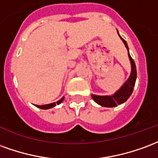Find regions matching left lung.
Returning a JSON list of instances; mask_svg holds the SVG:
<instances>
[{
  "label": "left lung",
  "instance_id": "left-lung-1",
  "mask_svg": "<svg viewBox=\"0 0 158 158\" xmlns=\"http://www.w3.org/2000/svg\"><path fill=\"white\" fill-rule=\"evenodd\" d=\"M118 34L119 38L124 43V44L128 50V56L130 59L131 65V75L128 78L127 80L125 81V82L122 85L118 91H116L115 93L113 95H106V96H99V95H95V94H92V98L98 104L103 106V107H107V108H113V107H116L117 105L124 103L125 101L131 97V93L133 92L134 89L135 84V80H136V67H135V64L133 59L131 58V55L129 53V48H128V44L126 41H125L123 38H122L118 32Z\"/></svg>",
  "mask_w": 158,
  "mask_h": 158
}]
</instances>
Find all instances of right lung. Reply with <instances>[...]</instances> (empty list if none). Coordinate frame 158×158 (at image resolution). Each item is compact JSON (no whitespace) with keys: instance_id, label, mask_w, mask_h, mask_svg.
I'll list each match as a JSON object with an SVG mask.
<instances>
[{"instance_id":"add662e5","label":"right lung","mask_w":158,"mask_h":158,"mask_svg":"<svg viewBox=\"0 0 158 158\" xmlns=\"http://www.w3.org/2000/svg\"><path fill=\"white\" fill-rule=\"evenodd\" d=\"M63 100H64V97L61 98L60 99L57 101L56 103H49V104H44V105H35L38 108H40V109H51V108H54L55 106H56L57 104H60V103H61L63 102Z\"/></svg>"}]
</instances>
